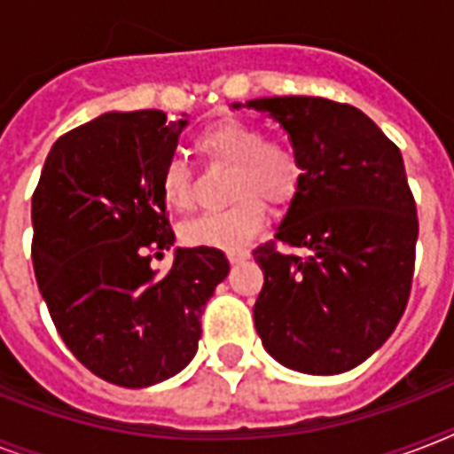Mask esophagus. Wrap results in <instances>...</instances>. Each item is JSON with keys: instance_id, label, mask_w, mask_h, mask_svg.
I'll return each instance as SVG.
<instances>
[{"instance_id": "34e87169", "label": "esophagus", "mask_w": 454, "mask_h": 454, "mask_svg": "<svg viewBox=\"0 0 454 454\" xmlns=\"http://www.w3.org/2000/svg\"><path fill=\"white\" fill-rule=\"evenodd\" d=\"M249 256L252 254H249L247 249H238V252H228V262L240 263V262H247Z\"/></svg>"}]
</instances>
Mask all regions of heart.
Segmentation results:
<instances>
[{"mask_svg":"<svg viewBox=\"0 0 454 454\" xmlns=\"http://www.w3.org/2000/svg\"><path fill=\"white\" fill-rule=\"evenodd\" d=\"M198 151L212 160L233 164L231 192L238 198L226 209L205 212L181 226V238L192 247L240 249L254 240L266 223L263 200L283 205L301 184V162L294 148L266 141L259 124L219 120L195 137ZM160 191L171 209H188L192 202V174L184 157H169L160 171Z\"/></svg>","mask_w":454,"mask_h":454,"instance_id":"b5f03b06","label":"heart"}]
</instances>
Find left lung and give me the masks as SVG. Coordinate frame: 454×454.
I'll use <instances>...</instances> for the list:
<instances>
[{"label": "left lung", "mask_w": 454, "mask_h": 454, "mask_svg": "<svg viewBox=\"0 0 454 454\" xmlns=\"http://www.w3.org/2000/svg\"><path fill=\"white\" fill-rule=\"evenodd\" d=\"M231 108L276 120L301 162L276 240L306 256L254 252L263 348L303 374L348 372L391 337L410 297L419 223L401 151L346 103L273 96Z\"/></svg>", "instance_id": "1"}]
</instances>
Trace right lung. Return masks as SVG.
I'll return each instance as SVG.
<instances>
[{"mask_svg":"<svg viewBox=\"0 0 454 454\" xmlns=\"http://www.w3.org/2000/svg\"><path fill=\"white\" fill-rule=\"evenodd\" d=\"M188 120L162 110L106 113L51 145L32 195V263L60 339L96 377L144 388L198 351L200 316L228 259L176 247L167 273L151 252L174 247L160 171Z\"/></svg>","mask_w":454,"mask_h":454,"instance_id":"obj_1","label":"right lung"}]
</instances>
